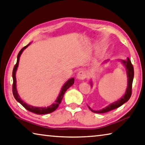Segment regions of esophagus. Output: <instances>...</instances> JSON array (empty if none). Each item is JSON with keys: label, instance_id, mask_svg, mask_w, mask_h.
<instances>
[{"label": "esophagus", "instance_id": "34e87169", "mask_svg": "<svg viewBox=\"0 0 145 145\" xmlns=\"http://www.w3.org/2000/svg\"><path fill=\"white\" fill-rule=\"evenodd\" d=\"M87 78V74L84 71H80L77 74V78L78 80H84Z\"/></svg>", "mask_w": 145, "mask_h": 145}]
</instances>
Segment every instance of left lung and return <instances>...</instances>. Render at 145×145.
Instances as JSON below:
<instances>
[{
	"label": "left lung",
	"instance_id": "obj_1",
	"mask_svg": "<svg viewBox=\"0 0 145 145\" xmlns=\"http://www.w3.org/2000/svg\"><path fill=\"white\" fill-rule=\"evenodd\" d=\"M120 60L121 63H123V65L125 66L127 71V89L125 92V94L122 96L120 99L115 101L113 103L110 104V105L106 106L105 108L102 109V110H92L89 106H88V107L89 108L90 110L92 111L93 113H107L108 111H111L113 110H115L120 107L124 103L127 102L129 99H130L131 94H132V85H133V78H134V68L133 65H132V63L131 62L130 59L129 58H127V60ZM109 60H106L105 63L108 62ZM90 85L92 87V82L91 81L90 82Z\"/></svg>",
	"mask_w": 145,
	"mask_h": 145
}]
</instances>
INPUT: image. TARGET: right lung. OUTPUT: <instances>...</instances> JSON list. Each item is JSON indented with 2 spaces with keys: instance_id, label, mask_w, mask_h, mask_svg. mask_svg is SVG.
<instances>
[{
  "instance_id": "add662e5",
  "label": "right lung",
  "mask_w": 145,
  "mask_h": 145,
  "mask_svg": "<svg viewBox=\"0 0 145 145\" xmlns=\"http://www.w3.org/2000/svg\"><path fill=\"white\" fill-rule=\"evenodd\" d=\"M30 44H31V42L29 43V44H27V46H25V47L23 48L20 51L18 54L17 62H16V65H14V67L13 68V71H12V79H13V85H12V93H13V95L15 98V99H16L19 103L21 104V105L24 106V107L26 109V110L30 111V112L34 113L35 114H38V115H44V114L51 113H52L53 111L56 110V109L58 107V106H59V105L61 103V101H62V100L63 95H64V93L66 92V90H67L69 88L71 87V86L74 84V78H71V79L68 80L67 82L64 83V85H63L62 88H61V90L60 92L59 95H58V96L57 99L55 101V103L52 104V105H50V106H48L47 108H46V107H44V108L43 107H35V106L27 105L26 103H25L24 101H23L21 98H20L19 94L18 93V91H17V88H16V72L18 67L20 56H21L22 53L23 52H24V50L26 49V48L29 46Z\"/></svg>"
}]
</instances>
